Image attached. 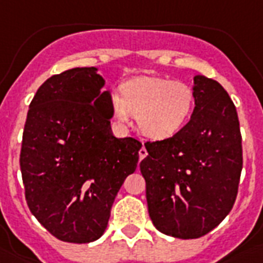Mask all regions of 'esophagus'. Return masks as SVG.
Listing matches in <instances>:
<instances>
[{
	"label": "esophagus",
	"instance_id": "1",
	"mask_svg": "<svg viewBox=\"0 0 263 263\" xmlns=\"http://www.w3.org/2000/svg\"><path fill=\"white\" fill-rule=\"evenodd\" d=\"M146 156H147V150H146L145 146H142V149L139 150V158H140V160H143Z\"/></svg>",
	"mask_w": 263,
	"mask_h": 263
}]
</instances>
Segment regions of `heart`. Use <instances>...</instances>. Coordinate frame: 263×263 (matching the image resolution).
Listing matches in <instances>:
<instances>
[{"mask_svg":"<svg viewBox=\"0 0 263 263\" xmlns=\"http://www.w3.org/2000/svg\"><path fill=\"white\" fill-rule=\"evenodd\" d=\"M110 106L120 124L125 125L134 116L146 136L164 140L185 127L193 111L194 92L183 81L140 76L121 84L120 95H111Z\"/></svg>","mask_w":263,"mask_h":263,"instance_id":"heart-1","label":"heart"}]
</instances>
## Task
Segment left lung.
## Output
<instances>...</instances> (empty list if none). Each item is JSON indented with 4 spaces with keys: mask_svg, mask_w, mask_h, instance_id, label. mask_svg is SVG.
<instances>
[{
    "mask_svg": "<svg viewBox=\"0 0 263 263\" xmlns=\"http://www.w3.org/2000/svg\"><path fill=\"white\" fill-rule=\"evenodd\" d=\"M190 121L171 138L145 143L140 161L150 219L161 233L198 238L233 208L243 168L236 107L218 81L194 77Z\"/></svg>",
    "mask_w": 263,
    "mask_h": 263,
    "instance_id": "8db88e82",
    "label": "left lung"
}]
</instances>
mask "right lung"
Returning <instances> with one entry per match:
<instances>
[{
	"label": "right lung",
	"mask_w": 263,
	"mask_h": 263,
	"mask_svg": "<svg viewBox=\"0 0 263 263\" xmlns=\"http://www.w3.org/2000/svg\"><path fill=\"white\" fill-rule=\"evenodd\" d=\"M96 67H74L38 88L26 120L20 170L31 214L56 238L91 243L105 233L142 143L116 138L110 91Z\"/></svg>",
	"instance_id": "add662e5"
}]
</instances>
